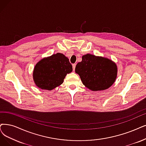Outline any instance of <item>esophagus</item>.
I'll use <instances>...</instances> for the list:
<instances>
[{"label": "esophagus", "instance_id": "obj_1", "mask_svg": "<svg viewBox=\"0 0 146 146\" xmlns=\"http://www.w3.org/2000/svg\"><path fill=\"white\" fill-rule=\"evenodd\" d=\"M75 66H76V64H75V63H74V64H72V68H73V71H75Z\"/></svg>", "mask_w": 146, "mask_h": 146}]
</instances>
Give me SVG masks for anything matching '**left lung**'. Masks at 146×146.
Listing matches in <instances>:
<instances>
[{
  "label": "left lung",
  "instance_id": "1",
  "mask_svg": "<svg viewBox=\"0 0 146 146\" xmlns=\"http://www.w3.org/2000/svg\"><path fill=\"white\" fill-rule=\"evenodd\" d=\"M83 84L93 91L107 89L113 85L117 77L116 64L107 58L87 54L82 61L75 66Z\"/></svg>",
  "mask_w": 146,
  "mask_h": 146
}]
</instances>
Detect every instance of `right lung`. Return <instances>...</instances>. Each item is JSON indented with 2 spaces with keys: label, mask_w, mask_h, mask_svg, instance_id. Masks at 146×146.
I'll return each mask as SVG.
<instances>
[{
  "label": "right lung",
  "mask_w": 146,
  "mask_h": 146,
  "mask_svg": "<svg viewBox=\"0 0 146 146\" xmlns=\"http://www.w3.org/2000/svg\"><path fill=\"white\" fill-rule=\"evenodd\" d=\"M72 71V66L68 57L62 53H56L36 63L33 78L39 88L51 90L62 84L67 74Z\"/></svg>",
  "instance_id": "right-lung-1"
}]
</instances>
